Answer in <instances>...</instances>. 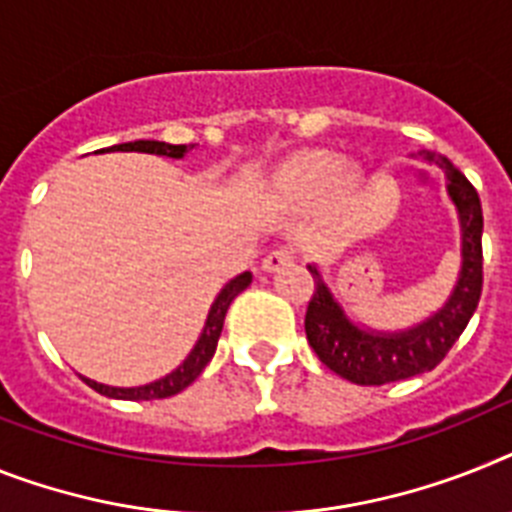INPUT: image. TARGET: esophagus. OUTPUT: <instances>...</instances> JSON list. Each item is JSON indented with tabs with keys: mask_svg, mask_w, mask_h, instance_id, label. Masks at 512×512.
<instances>
[{
	"mask_svg": "<svg viewBox=\"0 0 512 512\" xmlns=\"http://www.w3.org/2000/svg\"><path fill=\"white\" fill-rule=\"evenodd\" d=\"M291 263H294V249L278 247L263 257V270L265 273H276V270L286 268V265H291Z\"/></svg>",
	"mask_w": 512,
	"mask_h": 512,
	"instance_id": "1",
	"label": "esophagus"
}]
</instances>
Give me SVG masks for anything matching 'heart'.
Masks as SVG:
<instances>
[{"instance_id": "heart-1", "label": "heart", "mask_w": 512, "mask_h": 512, "mask_svg": "<svg viewBox=\"0 0 512 512\" xmlns=\"http://www.w3.org/2000/svg\"><path fill=\"white\" fill-rule=\"evenodd\" d=\"M351 187L356 174L343 169V158L333 150H304L276 171V187L291 200H315L333 184Z\"/></svg>"}]
</instances>
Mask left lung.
Listing matches in <instances>:
<instances>
[{"mask_svg": "<svg viewBox=\"0 0 512 512\" xmlns=\"http://www.w3.org/2000/svg\"><path fill=\"white\" fill-rule=\"evenodd\" d=\"M424 161L440 166L461 231V270L448 302L411 328L375 330L346 312L317 265H307L315 278L304 330L320 362L356 385H385L435 369L458 341L482 296V203L474 184L445 156L424 150Z\"/></svg>", "mask_w": 512, "mask_h": 512, "instance_id": "8db88e82", "label": "left lung"}]
</instances>
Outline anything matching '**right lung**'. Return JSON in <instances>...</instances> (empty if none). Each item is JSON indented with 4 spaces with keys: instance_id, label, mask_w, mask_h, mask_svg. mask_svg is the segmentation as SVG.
Wrapping results in <instances>:
<instances>
[{
    "instance_id": "1",
    "label": "right lung",
    "mask_w": 512,
    "mask_h": 512,
    "mask_svg": "<svg viewBox=\"0 0 512 512\" xmlns=\"http://www.w3.org/2000/svg\"><path fill=\"white\" fill-rule=\"evenodd\" d=\"M195 145H171V143H158V140H135V143H119V145H111L106 150H122V153H153V156H166V158H184ZM96 153H103V150H96ZM249 283H252V273L244 270L239 273L236 278H231L218 296L213 299L208 309V317H205V325H203V333L200 338L195 341L192 351L187 354L179 367L174 372H169L166 377L161 380H153V382H145V385H137V388H114V385H103V382L90 380V377H83L88 382L90 388L96 390L101 395H109V398H119V401H153V398H169V395L182 393L187 385L200 377V372L205 369V364L213 359L216 354V346H218V338H221V330H223V317H226V309L229 304L234 302L236 296L242 294L247 289Z\"/></svg>"
}]
</instances>
